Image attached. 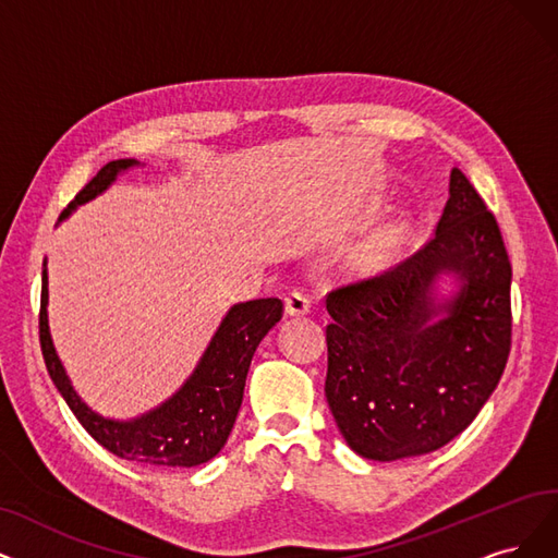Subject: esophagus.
<instances>
[{
  "instance_id": "1",
  "label": "esophagus",
  "mask_w": 558,
  "mask_h": 558,
  "mask_svg": "<svg viewBox=\"0 0 558 558\" xmlns=\"http://www.w3.org/2000/svg\"><path fill=\"white\" fill-rule=\"evenodd\" d=\"M311 311V300L304 291H293L286 295V314L288 316H304Z\"/></svg>"
}]
</instances>
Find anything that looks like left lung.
I'll use <instances>...</instances> for the list:
<instances>
[{"label": "left lung", "mask_w": 558, "mask_h": 558, "mask_svg": "<svg viewBox=\"0 0 558 558\" xmlns=\"http://www.w3.org/2000/svg\"><path fill=\"white\" fill-rule=\"evenodd\" d=\"M459 281L436 300V279ZM510 260L460 169L426 247L327 295L325 396L348 447L391 462L441 449L476 418L510 352Z\"/></svg>", "instance_id": "left-lung-1"}]
</instances>
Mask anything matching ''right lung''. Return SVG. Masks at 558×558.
<instances>
[{
	"mask_svg": "<svg viewBox=\"0 0 558 558\" xmlns=\"http://www.w3.org/2000/svg\"><path fill=\"white\" fill-rule=\"evenodd\" d=\"M137 165V160L107 162L84 190H80L69 208L61 213L59 221L105 192L121 171ZM281 316L283 302L279 298L233 304L187 383L160 408L130 421L100 416L73 389L50 337L48 270H43L38 333L43 360H46L52 383L88 435L123 460L181 470V466L208 462L227 444L242 403L252 356L265 333L281 320Z\"/></svg>",
	"mask_w": 558,
	"mask_h": 558,
	"instance_id": "right-lung-1",
	"label": "right lung"
}]
</instances>
